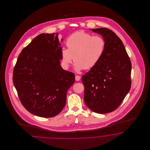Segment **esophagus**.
<instances>
[{
	"instance_id": "obj_1",
	"label": "esophagus",
	"mask_w": 150,
	"mask_h": 150,
	"mask_svg": "<svg viewBox=\"0 0 150 150\" xmlns=\"http://www.w3.org/2000/svg\"><path fill=\"white\" fill-rule=\"evenodd\" d=\"M80 79V76H79V75H76L75 76V80L76 81H79Z\"/></svg>"
}]
</instances>
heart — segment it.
<instances>
[{
	"label": "heart",
	"mask_w": 150,
	"mask_h": 150,
	"mask_svg": "<svg viewBox=\"0 0 150 150\" xmlns=\"http://www.w3.org/2000/svg\"><path fill=\"white\" fill-rule=\"evenodd\" d=\"M68 49L61 50V61L64 68L68 69L74 61L75 69L80 71L88 70L100 62L106 50V41L101 36H93L84 31H77L67 40Z\"/></svg>",
	"instance_id": "obj_1"
}]
</instances>
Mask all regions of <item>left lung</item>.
Wrapping results in <instances>:
<instances>
[{
	"instance_id": "8db88e82",
	"label": "left lung",
	"mask_w": 150,
	"mask_h": 150,
	"mask_svg": "<svg viewBox=\"0 0 150 150\" xmlns=\"http://www.w3.org/2000/svg\"><path fill=\"white\" fill-rule=\"evenodd\" d=\"M106 41L100 62L82 76L84 102L93 112L107 114L120 105L131 87L132 64L121 39L107 28L92 29Z\"/></svg>"
}]
</instances>
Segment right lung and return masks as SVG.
Listing matches in <instances>:
<instances>
[{
  "mask_svg": "<svg viewBox=\"0 0 150 150\" xmlns=\"http://www.w3.org/2000/svg\"><path fill=\"white\" fill-rule=\"evenodd\" d=\"M61 50L58 34L43 33L18 57L13 84L22 105L33 114L54 117L65 106L67 91L75 82V75L61 67Z\"/></svg>",
  "mask_w": 150,
  "mask_h": 150,
  "instance_id": "1",
  "label": "right lung"
}]
</instances>
